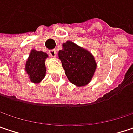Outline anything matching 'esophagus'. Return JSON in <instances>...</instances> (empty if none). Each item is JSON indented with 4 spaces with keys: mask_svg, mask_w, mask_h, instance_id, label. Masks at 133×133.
Returning a JSON list of instances; mask_svg holds the SVG:
<instances>
[{
    "mask_svg": "<svg viewBox=\"0 0 133 133\" xmlns=\"http://www.w3.org/2000/svg\"><path fill=\"white\" fill-rule=\"evenodd\" d=\"M49 54L50 55V56L52 57H56V54H57V52H56V50H51L49 52Z\"/></svg>",
    "mask_w": 133,
    "mask_h": 133,
    "instance_id": "1",
    "label": "esophagus"
}]
</instances>
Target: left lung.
Wrapping results in <instances>:
<instances>
[{"instance_id":"1","label":"left lung","mask_w":133,"mask_h":133,"mask_svg":"<svg viewBox=\"0 0 133 133\" xmlns=\"http://www.w3.org/2000/svg\"><path fill=\"white\" fill-rule=\"evenodd\" d=\"M59 58L70 82L83 87L90 82L96 68L94 57L90 52L71 41L63 43Z\"/></svg>"}]
</instances>
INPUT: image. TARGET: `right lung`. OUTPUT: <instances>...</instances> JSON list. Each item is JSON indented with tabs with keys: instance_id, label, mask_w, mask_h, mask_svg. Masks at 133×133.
I'll list each match as a JSON object with an SVG mask.
<instances>
[{
	"instance_id": "1",
	"label": "right lung",
	"mask_w": 133,
	"mask_h": 133,
	"mask_svg": "<svg viewBox=\"0 0 133 133\" xmlns=\"http://www.w3.org/2000/svg\"><path fill=\"white\" fill-rule=\"evenodd\" d=\"M47 56L43 52L31 50L25 64V71L31 82L39 83L43 79L46 73L45 59Z\"/></svg>"
}]
</instances>
